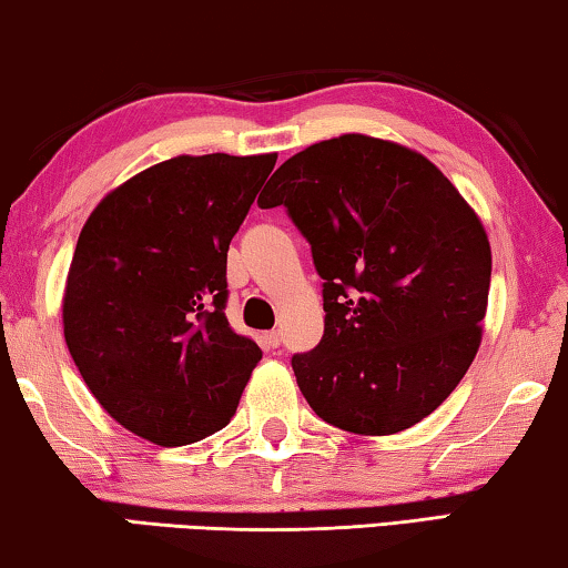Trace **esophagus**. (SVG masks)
<instances>
[{
	"instance_id": "esophagus-1",
	"label": "esophagus",
	"mask_w": 568,
	"mask_h": 568,
	"mask_svg": "<svg viewBox=\"0 0 568 568\" xmlns=\"http://www.w3.org/2000/svg\"><path fill=\"white\" fill-rule=\"evenodd\" d=\"M264 338H266V343L271 345V348H278V345H282V333H278V331H268Z\"/></svg>"
}]
</instances>
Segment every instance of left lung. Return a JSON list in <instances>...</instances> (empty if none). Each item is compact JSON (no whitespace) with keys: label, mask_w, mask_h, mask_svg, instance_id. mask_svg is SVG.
Masks as SVG:
<instances>
[{"label":"left lung","mask_w":568,"mask_h":568,"mask_svg":"<svg viewBox=\"0 0 568 568\" xmlns=\"http://www.w3.org/2000/svg\"><path fill=\"white\" fill-rule=\"evenodd\" d=\"M258 204L286 207L323 278L325 333L294 353L317 417L392 435L443 405L471 366L491 251L458 189L425 155L368 135L315 143Z\"/></svg>","instance_id":"1"}]
</instances>
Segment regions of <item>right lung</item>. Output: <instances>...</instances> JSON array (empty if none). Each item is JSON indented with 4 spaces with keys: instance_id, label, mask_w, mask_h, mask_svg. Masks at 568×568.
Instances as JSON below:
<instances>
[{
    "instance_id": "add662e5",
    "label": "right lung",
    "mask_w": 568,
    "mask_h": 568,
    "mask_svg": "<svg viewBox=\"0 0 568 568\" xmlns=\"http://www.w3.org/2000/svg\"><path fill=\"white\" fill-rule=\"evenodd\" d=\"M274 163L176 155L106 194L81 227L65 345L97 402L145 440L217 433L264 356L225 317L227 248Z\"/></svg>"
}]
</instances>
